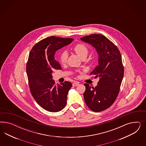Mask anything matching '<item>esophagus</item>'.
Here are the masks:
<instances>
[{"label": "esophagus", "instance_id": "34e87169", "mask_svg": "<svg viewBox=\"0 0 146 146\" xmlns=\"http://www.w3.org/2000/svg\"><path fill=\"white\" fill-rule=\"evenodd\" d=\"M79 84V82H74V83L73 84V86H74V87H76V86H78Z\"/></svg>", "mask_w": 146, "mask_h": 146}]
</instances>
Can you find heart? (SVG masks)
Returning a JSON list of instances; mask_svg holds the SVG:
<instances>
[{"mask_svg":"<svg viewBox=\"0 0 146 146\" xmlns=\"http://www.w3.org/2000/svg\"><path fill=\"white\" fill-rule=\"evenodd\" d=\"M73 51L81 59H85L88 56L89 53V50L87 46L84 44L80 43L76 45L73 48ZM60 62L62 64H66L67 60V53L64 51L60 54L59 57Z\"/></svg>","mask_w":146,"mask_h":146,"instance_id":"b5f03b06","label":"heart"}]
</instances>
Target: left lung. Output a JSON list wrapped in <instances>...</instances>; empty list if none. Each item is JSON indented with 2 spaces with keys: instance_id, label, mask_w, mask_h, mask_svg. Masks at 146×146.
<instances>
[{
  "instance_id": "left-lung-1",
  "label": "left lung",
  "mask_w": 146,
  "mask_h": 146,
  "mask_svg": "<svg viewBox=\"0 0 146 146\" xmlns=\"http://www.w3.org/2000/svg\"><path fill=\"white\" fill-rule=\"evenodd\" d=\"M81 40L91 44L98 54V65L90 73L100 80L95 87L84 84V101L91 110H106L114 103L124 76V66L119 49L106 36L92 34Z\"/></svg>"
}]
</instances>
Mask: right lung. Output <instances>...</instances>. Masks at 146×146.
<instances>
[{"instance_id": "obj_1", "label": "right lung", "mask_w": 146, "mask_h": 146, "mask_svg": "<svg viewBox=\"0 0 146 146\" xmlns=\"http://www.w3.org/2000/svg\"><path fill=\"white\" fill-rule=\"evenodd\" d=\"M73 40L48 37L36 44L29 53L26 66L29 88L36 102L45 110L58 112L66 104L67 96L72 84L68 81L55 84L52 73L54 70H62L54 59L56 52Z\"/></svg>"}]
</instances>
